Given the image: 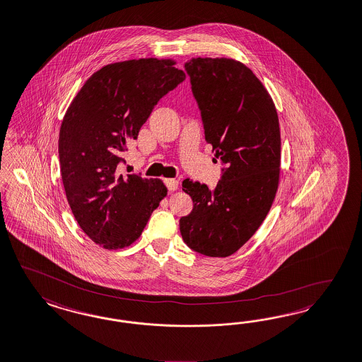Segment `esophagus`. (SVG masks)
<instances>
[{
  "instance_id": "esophagus-1",
  "label": "esophagus",
  "mask_w": 362,
  "mask_h": 362,
  "mask_svg": "<svg viewBox=\"0 0 362 362\" xmlns=\"http://www.w3.org/2000/svg\"><path fill=\"white\" fill-rule=\"evenodd\" d=\"M164 183H165V186L168 187L170 191H175V189H177V187H179V180H176V179H165Z\"/></svg>"
}]
</instances>
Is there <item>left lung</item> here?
Here are the masks:
<instances>
[{"label":"left lung","mask_w":362,"mask_h":362,"mask_svg":"<svg viewBox=\"0 0 362 362\" xmlns=\"http://www.w3.org/2000/svg\"><path fill=\"white\" fill-rule=\"evenodd\" d=\"M185 68L206 141L226 168L212 189L183 180L194 209L180 218V234L189 249L225 258L255 234L274 202L281 171L278 113L267 89L240 62L197 57Z\"/></svg>","instance_id":"1"}]
</instances>
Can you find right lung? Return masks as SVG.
I'll list each match as a JSON object with an SVG mask.
<instances>
[{
    "label": "right lung",
    "mask_w": 362,
    "mask_h": 362,
    "mask_svg": "<svg viewBox=\"0 0 362 362\" xmlns=\"http://www.w3.org/2000/svg\"><path fill=\"white\" fill-rule=\"evenodd\" d=\"M171 59L108 64L77 92L64 116L59 158L64 189L81 230L104 249H124L141 235L167 195L160 179L120 174L128 141L186 74Z\"/></svg>",
    "instance_id": "1"
}]
</instances>
